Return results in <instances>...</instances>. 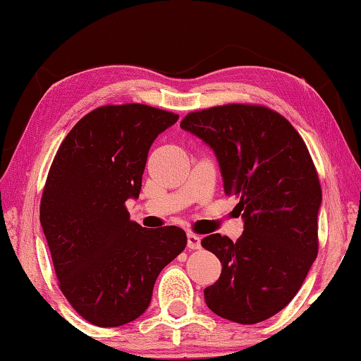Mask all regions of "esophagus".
I'll use <instances>...</instances> for the list:
<instances>
[{
	"instance_id": "esophagus-1",
	"label": "esophagus",
	"mask_w": 361,
	"mask_h": 361,
	"mask_svg": "<svg viewBox=\"0 0 361 361\" xmlns=\"http://www.w3.org/2000/svg\"><path fill=\"white\" fill-rule=\"evenodd\" d=\"M188 248L190 250H199L201 248V238L195 233H188Z\"/></svg>"
}]
</instances>
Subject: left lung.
<instances>
[{
    "label": "left lung",
    "instance_id": "1",
    "mask_svg": "<svg viewBox=\"0 0 361 361\" xmlns=\"http://www.w3.org/2000/svg\"><path fill=\"white\" fill-rule=\"evenodd\" d=\"M180 126L212 149L243 219L236 241H201L222 264L206 305L238 324L266 321L292 301L318 255L322 195L306 144L282 115L256 105L192 111Z\"/></svg>",
    "mask_w": 361,
    "mask_h": 361
}]
</instances>
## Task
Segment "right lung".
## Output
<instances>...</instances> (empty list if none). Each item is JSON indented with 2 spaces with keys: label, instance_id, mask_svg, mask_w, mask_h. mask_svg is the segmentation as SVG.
Segmentation results:
<instances>
[{
  "label": "right lung",
  "instance_id": "add662e5",
  "mask_svg": "<svg viewBox=\"0 0 361 361\" xmlns=\"http://www.w3.org/2000/svg\"><path fill=\"white\" fill-rule=\"evenodd\" d=\"M178 118L139 104L100 106L76 123L53 160L40 224L61 292L90 324L137 319L160 271L185 250V230H147L125 206L139 197L152 142Z\"/></svg>",
  "mask_w": 361,
  "mask_h": 361
}]
</instances>
